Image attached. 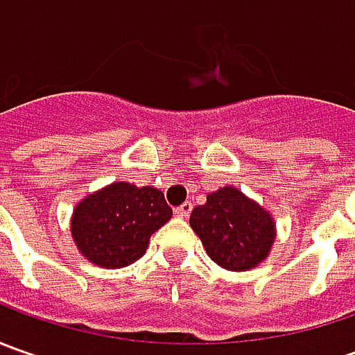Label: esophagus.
I'll list each match as a JSON object with an SVG mask.
<instances>
[{
	"mask_svg": "<svg viewBox=\"0 0 355 355\" xmlns=\"http://www.w3.org/2000/svg\"><path fill=\"white\" fill-rule=\"evenodd\" d=\"M191 209H193L191 201H185V203H182L180 207H175V215H178V217H189Z\"/></svg>",
	"mask_w": 355,
	"mask_h": 355,
	"instance_id": "obj_1",
	"label": "esophagus"
}]
</instances>
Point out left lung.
<instances>
[{"mask_svg": "<svg viewBox=\"0 0 355 355\" xmlns=\"http://www.w3.org/2000/svg\"><path fill=\"white\" fill-rule=\"evenodd\" d=\"M189 225L211 261L227 270H249L263 263L277 235L270 213L229 185L193 207Z\"/></svg>", "mask_w": 355, "mask_h": 355, "instance_id": "left-lung-1", "label": "left lung"}]
</instances>
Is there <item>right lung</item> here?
Returning a JSON list of instances; mask_svg holds the SVG:
<instances>
[{
	"mask_svg": "<svg viewBox=\"0 0 355 355\" xmlns=\"http://www.w3.org/2000/svg\"><path fill=\"white\" fill-rule=\"evenodd\" d=\"M170 219L171 207L159 189L114 182L76 205L71 233L90 263L122 268L142 257L152 233Z\"/></svg>",
	"mask_w": 355,
	"mask_h": 355,
	"instance_id": "right-lung-1",
	"label": "right lung"
}]
</instances>
